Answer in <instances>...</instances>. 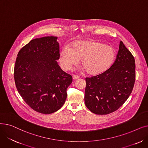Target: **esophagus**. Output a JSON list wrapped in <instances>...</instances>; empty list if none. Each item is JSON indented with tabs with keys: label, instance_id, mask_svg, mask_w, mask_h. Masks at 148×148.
Instances as JSON below:
<instances>
[{
	"label": "esophagus",
	"instance_id": "esophagus-1",
	"mask_svg": "<svg viewBox=\"0 0 148 148\" xmlns=\"http://www.w3.org/2000/svg\"><path fill=\"white\" fill-rule=\"evenodd\" d=\"M79 78V77L77 76V75H73V80H77V79H78Z\"/></svg>",
	"mask_w": 148,
	"mask_h": 148
}]
</instances>
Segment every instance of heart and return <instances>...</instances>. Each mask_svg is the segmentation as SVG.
<instances>
[{"label":"heart","instance_id":"obj_1","mask_svg":"<svg viewBox=\"0 0 148 148\" xmlns=\"http://www.w3.org/2000/svg\"><path fill=\"white\" fill-rule=\"evenodd\" d=\"M115 58L112 47L91 40L73 42L70 49L63 48L59 54V61L64 70H69L81 60L84 70L90 75H100L112 66Z\"/></svg>","mask_w":148,"mask_h":148}]
</instances>
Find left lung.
Listing matches in <instances>:
<instances>
[{"label":"left lung","instance_id":"obj_1","mask_svg":"<svg viewBox=\"0 0 148 148\" xmlns=\"http://www.w3.org/2000/svg\"><path fill=\"white\" fill-rule=\"evenodd\" d=\"M135 69L134 58L121 41L111 67L101 74L86 79L84 103L88 109L101 115L118 110L133 90Z\"/></svg>","mask_w":148,"mask_h":148}]
</instances>
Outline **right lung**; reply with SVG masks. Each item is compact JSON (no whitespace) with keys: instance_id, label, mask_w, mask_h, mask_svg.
I'll list each match as a JSON object with an SVG mask.
<instances>
[{"instance_id":"1","label":"right lung","mask_w":148,"mask_h":148,"mask_svg":"<svg viewBox=\"0 0 148 148\" xmlns=\"http://www.w3.org/2000/svg\"><path fill=\"white\" fill-rule=\"evenodd\" d=\"M57 36L31 40L19 51L14 67V80L21 97L33 110L51 114L65 102L73 78L58 65Z\"/></svg>"}]
</instances>
